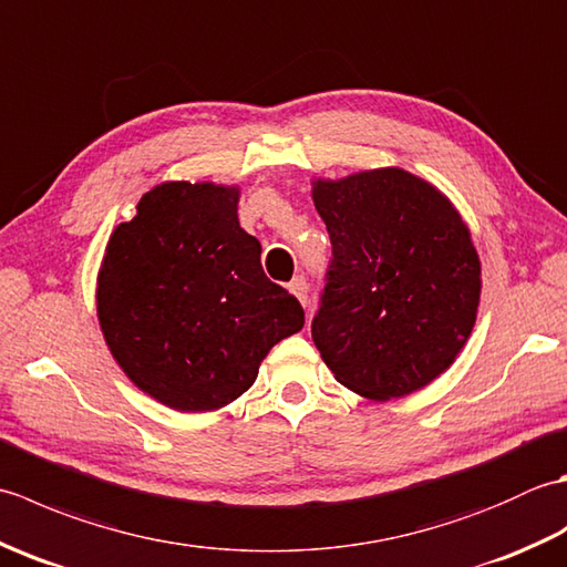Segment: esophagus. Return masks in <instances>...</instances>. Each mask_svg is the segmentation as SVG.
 <instances>
[{
	"label": "esophagus",
	"mask_w": 567,
	"mask_h": 567,
	"mask_svg": "<svg viewBox=\"0 0 567 567\" xmlns=\"http://www.w3.org/2000/svg\"><path fill=\"white\" fill-rule=\"evenodd\" d=\"M287 290H290L297 299H299V302H302L305 307H307V297H309V285H307V280H305V277L302 275H299V277H295V280L290 282V285H287Z\"/></svg>",
	"instance_id": "1"
}]
</instances>
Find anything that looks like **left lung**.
I'll list each match as a JSON object with an SVG mask.
<instances>
[{
	"instance_id": "left-lung-1",
	"label": "left lung",
	"mask_w": 567,
	"mask_h": 567,
	"mask_svg": "<svg viewBox=\"0 0 567 567\" xmlns=\"http://www.w3.org/2000/svg\"><path fill=\"white\" fill-rule=\"evenodd\" d=\"M333 258L311 321L321 360L375 402L412 394L453 365L473 333L480 258L439 187L402 167L315 179Z\"/></svg>"
}]
</instances>
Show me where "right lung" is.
Masks as SVG:
<instances>
[{"instance_id":"obj_1","label":"right lung","mask_w":567,"mask_h":567,"mask_svg":"<svg viewBox=\"0 0 567 567\" xmlns=\"http://www.w3.org/2000/svg\"><path fill=\"white\" fill-rule=\"evenodd\" d=\"M236 185L161 183L118 224L97 275V319L126 378L175 412H214L302 331L297 299L270 282L238 224Z\"/></svg>"}]
</instances>
